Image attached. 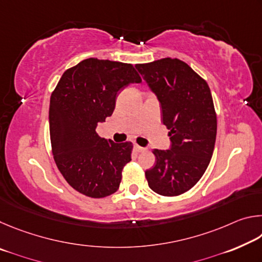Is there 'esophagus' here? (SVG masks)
<instances>
[{
	"mask_svg": "<svg viewBox=\"0 0 262 262\" xmlns=\"http://www.w3.org/2000/svg\"><path fill=\"white\" fill-rule=\"evenodd\" d=\"M134 149H135L136 152H143V151H145V150H147L143 147H140L139 144H134Z\"/></svg>",
	"mask_w": 262,
	"mask_h": 262,
	"instance_id": "obj_1",
	"label": "esophagus"
}]
</instances>
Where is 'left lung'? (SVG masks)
Segmentation results:
<instances>
[{"instance_id": "1", "label": "left lung", "mask_w": 262, "mask_h": 262, "mask_svg": "<svg viewBox=\"0 0 262 262\" xmlns=\"http://www.w3.org/2000/svg\"><path fill=\"white\" fill-rule=\"evenodd\" d=\"M162 105L170 150H154L156 164L145 171L149 187L163 196L187 192L201 179L214 152L217 118L207 82L187 63L165 57L135 64Z\"/></svg>"}]
</instances>
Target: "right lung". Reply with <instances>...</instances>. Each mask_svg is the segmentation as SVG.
I'll list each match as a JSON object with an SVG mask.
<instances>
[{
  "label": "right lung",
  "mask_w": 262,
  "mask_h": 262,
  "mask_svg": "<svg viewBox=\"0 0 262 262\" xmlns=\"http://www.w3.org/2000/svg\"><path fill=\"white\" fill-rule=\"evenodd\" d=\"M142 79L130 63L83 60L66 70L52 92V152L66 181L83 195L100 199L115 193L122 168L132 161V142L114 143L97 134L111 117L119 92Z\"/></svg>",
  "instance_id": "1"
}]
</instances>
